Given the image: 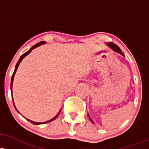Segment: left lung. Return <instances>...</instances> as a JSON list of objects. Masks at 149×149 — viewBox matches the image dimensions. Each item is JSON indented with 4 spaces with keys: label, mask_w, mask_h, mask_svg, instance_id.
<instances>
[{
    "label": "left lung",
    "mask_w": 149,
    "mask_h": 149,
    "mask_svg": "<svg viewBox=\"0 0 149 149\" xmlns=\"http://www.w3.org/2000/svg\"><path fill=\"white\" fill-rule=\"evenodd\" d=\"M106 45H107V46H108V47H109V48L113 50L114 52H117V53L120 54L122 55V56H125V54H124L122 53V50L120 49V47H119L118 46H117V45H114V44L113 43V42H109V43H107V44H106ZM88 117H89V118H90V120H91V122H92V123H94V122H93V121L92 120H91V117H90L89 114H88Z\"/></svg>",
    "instance_id": "1"
}]
</instances>
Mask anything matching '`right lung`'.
I'll return each mask as SVG.
<instances>
[{
  "instance_id": "1",
  "label": "right lung",
  "mask_w": 149,
  "mask_h": 149,
  "mask_svg": "<svg viewBox=\"0 0 149 149\" xmlns=\"http://www.w3.org/2000/svg\"><path fill=\"white\" fill-rule=\"evenodd\" d=\"M44 44H46V42H45V41H42V42H39V43H37V45H35V46H33V47H32V48H31V49H29L28 51H27V52H25V53L23 54H22V56H20V58H19L18 61H17V64H16V66H15V71H14V72H13V76H12V78H11V83H10L11 93H13V92H12V91H12V88H13V79H14V76H15V73H16V71H17V68H18V66H19V63H20V62L22 61V59H23V58H24V57H25L26 56H27V55H28L31 52H32V49H34L37 48V47H39V46H40V45H44ZM12 97H13V96H12ZM13 104H14V107H15V108L16 110H17V112H18V110H17V108H16L15 105V104H14L13 98ZM60 112H61V110H60L59 112H58V113L54 117V118H52V120H49V121H47V122H34V121L29 120H28V119H26V120H28L29 122H30L31 123H32V124H33V125H42V124H46V123H49V122H52V121L54 120L55 119H56V117H58V114H59Z\"/></svg>"
}]
</instances>
